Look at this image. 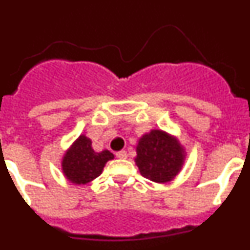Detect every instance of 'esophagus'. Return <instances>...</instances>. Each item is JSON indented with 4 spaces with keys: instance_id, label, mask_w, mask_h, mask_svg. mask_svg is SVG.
Returning <instances> with one entry per match:
<instances>
[{
    "instance_id": "esophagus-1",
    "label": "esophagus",
    "mask_w": 250,
    "mask_h": 250,
    "mask_svg": "<svg viewBox=\"0 0 250 250\" xmlns=\"http://www.w3.org/2000/svg\"><path fill=\"white\" fill-rule=\"evenodd\" d=\"M116 158L118 159H126L127 158V152L125 150H120V151L116 152Z\"/></svg>"
}]
</instances>
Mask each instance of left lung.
Returning a JSON list of instances; mask_svg holds the SVG:
<instances>
[{
    "label": "left lung",
    "mask_w": 250,
    "mask_h": 250,
    "mask_svg": "<svg viewBox=\"0 0 250 250\" xmlns=\"http://www.w3.org/2000/svg\"><path fill=\"white\" fill-rule=\"evenodd\" d=\"M135 163L144 178L155 183L173 180L184 164V149L173 136L151 130L139 140Z\"/></svg>",
    "instance_id": "8db88e82"
}]
</instances>
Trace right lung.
I'll return each instance as SVG.
<instances>
[{
  "label": "right lung",
  "mask_w": 250,
  "mask_h": 250,
  "mask_svg": "<svg viewBox=\"0 0 250 250\" xmlns=\"http://www.w3.org/2000/svg\"><path fill=\"white\" fill-rule=\"evenodd\" d=\"M114 159L112 152L104 150L95 152L91 140L85 135L79 136L62 159V171L74 184H87L101 175L105 164Z\"/></svg>",
  "instance_id": "add662e5"
}]
</instances>
